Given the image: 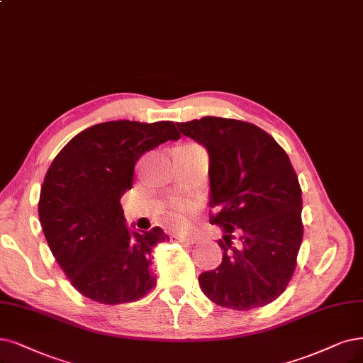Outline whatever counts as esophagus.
<instances>
[{
  "instance_id": "34e87169",
  "label": "esophagus",
  "mask_w": 363,
  "mask_h": 363,
  "mask_svg": "<svg viewBox=\"0 0 363 363\" xmlns=\"http://www.w3.org/2000/svg\"><path fill=\"white\" fill-rule=\"evenodd\" d=\"M172 242H179V244H194L193 238H186V236H178L173 235L172 236Z\"/></svg>"
}]
</instances>
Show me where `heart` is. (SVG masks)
<instances>
[{
    "label": "heart",
    "mask_w": 363,
    "mask_h": 363,
    "mask_svg": "<svg viewBox=\"0 0 363 363\" xmlns=\"http://www.w3.org/2000/svg\"><path fill=\"white\" fill-rule=\"evenodd\" d=\"M190 145H194V143H190ZM167 221L174 227H184L189 220H186V213L184 209L173 208L167 212Z\"/></svg>",
    "instance_id": "1"
}]
</instances>
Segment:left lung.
I'll return each instance as SVG.
<instances>
[{"label": "left lung", "instance_id": "8db88e82", "mask_svg": "<svg viewBox=\"0 0 363 363\" xmlns=\"http://www.w3.org/2000/svg\"><path fill=\"white\" fill-rule=\"evenodd\" d=\"M177 125L209 152V223L224 232L223 262L199 277L200 287L236 311L274 302L296 269L303 236L302 190L287 152L245 121L205 116Z\"/></svg>", "mask_w": 363, "mask_h": 363}]
</instances>
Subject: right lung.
<instances>
[{"instance_id":"obj_1","label":"right lung","mask_w":363,"mask_h":363,"mask_svg":"<svg viewBox=\"0 0 363 363\" xmlns=\"http://www.w3.org/2000/svg\"><path fill=\"white\" fill-rule=\"evenodd\" d=\"M179 138L172 121H109L76 134L53 158L38 217L53 257L85 298L127 303L155 286L151 252L167 235L160 227L128 230L121 197L131 190L138 160Z\"/></svg>"}]
</instances>
